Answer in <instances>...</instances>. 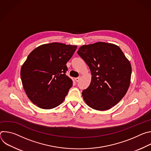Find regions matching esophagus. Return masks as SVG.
<instances>
[{
  "mask_svg": "<svg viewBox=\"0 0 151 151\" xmlns=\"http://www.w3.org/2000/svg\"><path fill=\"white\" fill-rule=\"evenodd\" d=\"M79 80H80V77H78V78H75V81H76V82H79Z\"/></svg>",
  "mask_w": 151,
  "mask_h": 151,
  "instance_id": "34e87169",
  "label": "esophagus"
}]
</instances>
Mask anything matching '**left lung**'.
I'll return each instance as SVG.
<instances>
[{
	"label": "left lung",
	"instance_id": "8db88e82",
	"mask_svg": "<svg viewBox=\"0 0 151 151\" xmlns=\"http://www.w3.org/2000/svg\"><path fill=\"white\" fill-rule=\"evenodd\" d=\"M77 53L92 75L89 87L82 93L84 101L96 110L111 109L123 98L130 86V61L118 46L103 42L82 45Z\"/></svg>",
	"mask_w": 151,
	"mask_h": 151
}]
</instances>
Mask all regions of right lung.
<instances>
[{"instance_id": "obj_1", "label": "right lung", "mask_w": 151, "mask_h": 151, "mask_svg": "<svg viewBox=\"0 0 151 151\" xmlns=\"http://www.w3.org/2000/svg\"><path fill=\"white\" fill-rule=\"evenodd\" d=\"M76 48L53 42L42 45L30 53L20 75L24 91L33 104L50 109L64 100L73 84L66 75V63Z\"/></svg>"}]
</instances>
